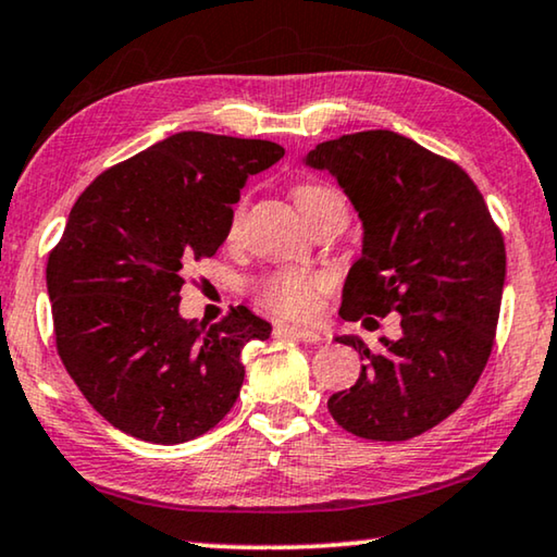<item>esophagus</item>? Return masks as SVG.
Wrapping results in <instances>:
<instances>
[{
    "instance_id": "obj_1",
    "label": "esophagus",
    "mask_w": 557,
    "mask_h": 557,
    "mask_svg": "<svg viewBox=\"0 0 557 557\" xmlns=\"http://www.w3.org/2000/svg\"><path fill=\"white\" fill-rule=\"evenodd\" d=\"M275 335H285V337H295L300 339V343H307V345H314L320 343L322 335L318 330H310V327H295V325H275Z\"/></svg>"
}]
</instances>
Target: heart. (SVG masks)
I'll list each match as a JSON object with an SVG mask.
<instances>
[{
  "label": "heart",
  "mask_w": 557,
  "mask_h": 557,
  "mask_svg": "<svg viewBox=\"0 0 557 557\" xmlns=\"http://www.w3.org/2000/svg\"><path fill=\"white\" fill-rule=\"evenodd\" d=\"M327 187L320 185H300L295 189V202L305 214L310 207H314L320 199L332 197ZM243 210L237 207L235 225L239 222ZM327 289V280L314 272H297V270H282L272 272V275L255 282V300L260 302L264 310L280 314V318H310L318 310L320 295Z\"/></svg>",
  "instance_id": "1"
}]
</instances>
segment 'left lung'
Segmentation results:
<instances>
[{"mask_svg": "<svg viewBox=\"0 0 557 557\" xmlns=\"http://www.w3.org/2000/svg\"><path fill=\"white\" fill-rule=\"evenodd\" d=\"M305 164L327 170L362 220L339 318L400 314V337L364 360L358 383L327 400L347 433L400 443L453 414L483 375L505 285V243L460 164L389 129L320 143Z\"/></svg>", "mask_w": 557, "mask_h": 557, "instance_id": "obj_1", "label": "left lung"}]
</instances>
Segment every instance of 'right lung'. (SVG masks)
Returning <instances> with one entry per match:
<instances>
[{
    "label": "right lung",
    "instance_id": "obj_1",
    "mask_svg": "<svg viewBox=\"0 0 557 557\" xmlns=\"http://www.w3.org/2000/svg\"><path fill=\"white\" fill-rule=\"evenodd\" d=\"M282 154L268 139L180 132L104 170L74 202L47 262L57 352L122 433L187 443L235 405L239 352L272 327L245 305L210 327L185 320L182 270L218 252L247 177Z\"/></svg>",
    "mask_w": 557,
    "mask_h": 557
}]
</instances>
